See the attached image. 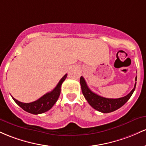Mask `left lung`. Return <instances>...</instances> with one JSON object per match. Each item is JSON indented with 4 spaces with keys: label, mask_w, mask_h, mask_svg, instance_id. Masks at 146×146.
I'll use <instances>...</instances> for the list:
<instances>
[{
    "label": "left lung",
    "mask_w": 146,
    "mask_h": 146,
    "mask_svg": "<svg viewBox=\"0 0 146 146\" xmlns=\"http://www.w3.org/2000/svg\"><path fill=\"white\" fill-rule=\"evenodd\" d=\"M137 77L136 76L135 81H137ZM80 83H81L82 92L84 97L88 101V104L94 109L103 113L112 112L122 107L133 94L137 84V83H135V87L132 90L123 97L119 98V99H108L99 96L91 91L83 76H81L80 78Z\"/></svg>",
    "instance_id": "1"
}]
</instances>
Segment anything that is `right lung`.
<instances>
[{
	"label": "right lung",
	"instance_id": "obj_1",
	"mask_svg": "<svg viewBox=\"0 0 146 146\" xmlns=\"http://www.w3.org/2000/svg\"><path fill=\"white\" fill-rule=\"evenodd\" d=\"M67 75L68 74H66L63 76V77H62L53 90L44 94L40 99L34 101V102L28 103V104L22 103L14 99L13 96L11 97L16 103V104L19 105L21 108L26 112L34 114H42V113L47 112L49 110L51 109L55 104V103L56 102L60 94V87H61L63 82L66 78Z\"/></svg>",
	"mask_w": 146,
	"mask_h": 146
}]
</instances>
